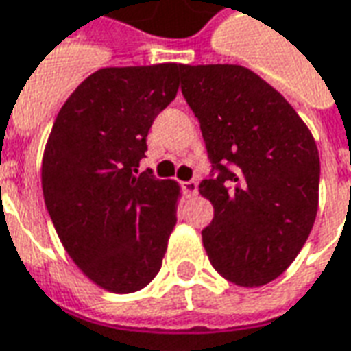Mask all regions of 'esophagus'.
<instances>
[{
    "mask_svg": "<svg viewBox=\"0 0 351 351\" xmlns=\"http://www.w3.org/2000/svg\"><path fill=\"white\" fill-rule=\"evenodd\" d=\"M182 190L188 197H193L197 193V182L195 180H186V182H182Z\"/></svg>",
    "mask_w": 351,
    "mask_h": 351,
    "instance_id": "esophagus-1",
    "label": "esophagus"
}]
</instances>
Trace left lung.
<instances>
[{
  "mask_svg": "<svg viewBox=\"0 0 351 351\" xmlns=\"http://www.w3.org/2000/svg\"><path fill=\"white\" fill-rule=\"evenodd\" d=\"M182 95L210 161L199 193L215 218L203 245L228 281L261 287L279 278L312 232L319 154L278 90L243 66H184Z\"/></svg>",
  "mask_w": 351,
  "mask_h": 351,
  "instance_id": "left-lung-1",
  "label": "left lung"
}]
</instances>
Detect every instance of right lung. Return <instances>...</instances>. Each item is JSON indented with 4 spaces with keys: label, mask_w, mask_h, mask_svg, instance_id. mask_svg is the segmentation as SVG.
<instances>
[{
    "label": "right lung",
    "mask_w": 351,
    "mask_h": 351,
    "mask_svg": "<svg viewBox=\"0 0 351 351\" xmlns=\"http://www.w3.org/2000/svg\"><path fill=\"white\" fill-rule=\"evenodd\" d=\"M182 64L102 68L73 90L49 134L41 186L72 261L112 293L158 276L178 186L138 173L154 119L175 100Z\"/></svg>",
    "instance_id": "1"
}]
</instances>
